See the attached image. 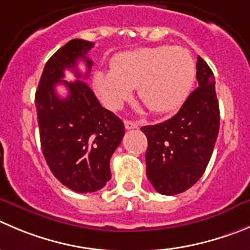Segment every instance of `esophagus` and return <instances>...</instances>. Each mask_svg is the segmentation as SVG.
<instances>
[{
	"instance_id": "34e87169",
	"label": "esophagus",
	"mask_w": 250,
	"mask_h": 250,
	"mask_svg": "<svg viewBox=\"0 0 250 250\" xmlns=\"http://www.w3.org/2000/svg\"><path fill=\"white\" fill-rule=\"evenodd\" d=\"M124 125H125V129H126V130L137 129V127H139V124L135 123V121H130V120L124 121Z\"/></svg>"
}]
</instances>
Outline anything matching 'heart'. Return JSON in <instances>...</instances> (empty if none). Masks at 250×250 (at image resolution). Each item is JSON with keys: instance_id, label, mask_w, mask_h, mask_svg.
I'll return each instance as SVG.
<instances>
[{"instance_id": "1", "label": "heart", "mask_w": 250, "mask_h": 250, "mask_svg": "<svg viewBox=\"0 0 250 250\" xmlns=\"http://www.w3.org/2000/svg\"><path fill=\"white\" fill-rule=\"evenodd\" d=\"M196 65L189 50L180 46L140 47L120 52L110 72L97 71L93 85L104 105L116 110L136 88L137 97L152 113L174 110L192 87Z\"/></svg>"}]
</instances>
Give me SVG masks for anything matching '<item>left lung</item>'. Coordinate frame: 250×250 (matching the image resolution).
<instances>
[{
	"mask_svg": "<svg viewBox=\"0 0 250 250\" xmlns=\"http://www.w3.org/2000/svg\"><path fill=\"white\" fill-rule=\"evenodd\" d=\"M199 87L177 114L156 125L142 126L147 137V178L162 195H177L191 188L205 172L217 140L220 108L215 77L198 56Z\"/></svg>",
	"mask_w": 250,
	"mask_h": 250,
	"instance_id": "1",
	"label": "left lung"
}]
</instances>
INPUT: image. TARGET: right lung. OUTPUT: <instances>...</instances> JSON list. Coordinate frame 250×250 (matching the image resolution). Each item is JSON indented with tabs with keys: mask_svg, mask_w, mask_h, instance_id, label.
<instances>
[{
	"mask_svg": "<svg viewBox=\"0 0 250 250\" xmlns=\"http://www.w3.org/2000/svg\"><path fill=\"white\" fill-rule=\"evenodd\" d=\"M93 42L72 39L47 60L35 93L42 154L59 182L76 192H93L111 178L110 158L125 134L124 123L98 102L83 81L67 82L65 70L87 77L93 62L87 52ZM83 60L88 72L82 75L77 61ZM62 83L69 96L61 99L55 85Z\"/></svg>",
	"mask_w": 250,
	"mask_h": 250,
	"instance_id": "right-lung-1",
	"label": "right lung"
}]
</instances>
